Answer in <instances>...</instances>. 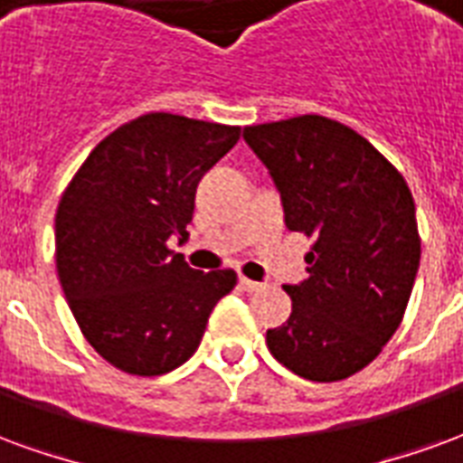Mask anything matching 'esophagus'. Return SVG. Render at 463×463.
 <instances>
[{"label": "esophagus", "mask_w": 463, "mask_h": 463, "mask_svg": "<svg viewBox=\"0 0 463 463\" xmlns=\"http://www.w3.org/2000/svg\"><path fill=\"white\" fill-rule=\"evenodd\" d=\"M241 287L245 289V292H260L262 289V284L260 282H252V279H248V277H241Z\"/></svg>", "instance_id": "34e87169"}]
</instances>
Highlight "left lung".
Instances as JSON below:
<instances>
[{
	"label": "left lung",
	"mask_w": 463,
	"mask_h": 463,
	"mask_svg": "<svg viewBox=\"0 0 463 463\" xmlns=\"http://www.w3.org/2000/svg\"><path fill=\"white\" fill-rule=\"evenodd\" d=\"M242 139L275 181L287 228L317 238L309 277L284 284L292 314L267 331V348L301 378H348L383 351L412 294V194L365 137L336 119L301 115L245 127Z\"/></svg>",
	"instance_id": "1"
}]
</instances>
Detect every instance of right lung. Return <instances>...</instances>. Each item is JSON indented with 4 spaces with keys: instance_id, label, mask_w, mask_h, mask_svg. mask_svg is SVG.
Wrapping results in <instances>:
<instances>
[{
    "instance_id": "obj_1",
    "label": "right lung",
    "mask_w": 463,
    "mask_h": 463,
    "mask_svg": "<svg viewBox=\"0 0 463 463\" xmlns=\"http://www.w3.org/2000/svg\"><path fill=\"white\" fill-rule=\"evenodd\" d=\"M241 127L149 112L95 146L61 196L56 269L88 344L129 375H162L196 354L232 269L198 272L186 242L198 181Z\"/></svg>"
}]
</instances>
